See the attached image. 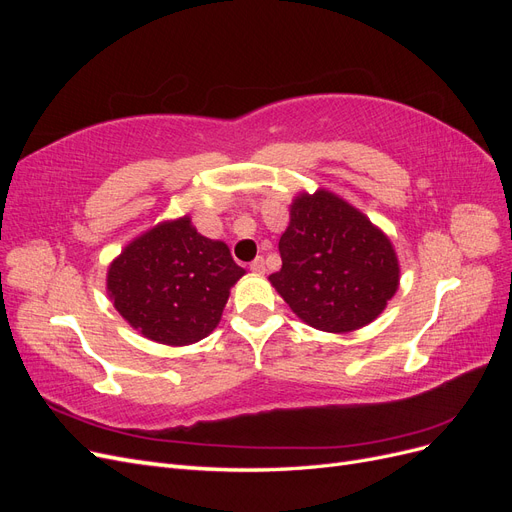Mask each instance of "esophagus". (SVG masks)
<instances>
[{"instance_id": "obj_1", "label": "esophagus", "mask_w": 512, "mask_h": 512, "mask_svg": "<svg viewBox=\"0 0 512 512\" xmlns=\"http://www.w3.org/2000/svg\"><path fill=\"white\" fill-rule=\"evenodd\" d=\"M250 269H252L254 273H265V271H267V267H265V258L258 256V258L252 262V265H250Z\"/></svg>"}]
</instances>
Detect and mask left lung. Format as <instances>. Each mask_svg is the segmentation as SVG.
I'll return each mask as SVG.
<instances>
[{
    "mask_svg": "<svg viewBox=\"0 0 512 512\" xmlns=\"http://www.w3.org/2000/svg\"><path fill=\"white\" fill-rule=\"evenodd\" d=\"M275 290L309 327L346 333L369 324L399 284L391 241L331 192L297 196L280 239Z\"/></svg>",
    "mask_w": 512,
    "mask_h": 512,
    "instance_id": "obj_1",
    "label": "left lung"
}]
</instances>
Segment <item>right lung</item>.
Returning <instances> with one entry per match:
<instances>
[{"mask_svg":"<svg viewBox=\"0 0 512 512\" xmlns=\"http://www.w3.org/2000/svg\"><path fill=\"white\" fill-rule=\"evenodd\" d=\"M245 271L228 245L198 235L190 218L164 222L132 241L108 269L117 312L153 342L188 346L222 318Z\"/></svg>","mask_w":512,"mask_h":512,"instance_id":"obj_1","label":"right lung"}]
</instances>
